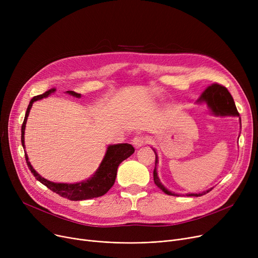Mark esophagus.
<instances>
[{"mask_svg":"<svg viewBox=\"0 0 258 258\" xmlns=\"http://www.w3.org/2000/svg\"><path fill=\"white\" fill-rule=\"evenodd\" d=\"M145 142H146V139L143 136H136L132 140L133 145L136 148H140L141 146H143L145 144Z\"/></svg>","mask_w":258,"mask_h":258,"instance_id":"esophagus-1","label":"esophagus"}]
</instances>
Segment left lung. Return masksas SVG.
Instances as JSON below:
<instances>
[{
    "instance_id": "left-lung-1",
    "label": "left lung",
    "mask_w": 258,
    "mask_h": 258,
    "mask_svg": "<svg viewBox=\"0 0 258 258\" xmlns=\"http://www.w3.org/2000/svg\"><path fill=\"white\" fill-rule=\"evenodd\" d=\"M199 103L205 102L207 103V105L210 107V110L212 111L213 114L215 115H228V116H239L237 108L235 106L234 100L231 96V94L229 93V91L227 90V88H225L224 86H221L219 84H213L211 86H209L204 92L202 93V95L200 96V98L198 99ZM241 125V123H240ZM155 154L156 151L154 150ZM157 164H158V156L156 154V162H155V169H154V181L155 184L161 189L162 191L165 192L168 196H178L177 194L169 191L166 187L163 186L160 182V179L158 177L157 173ZM212 188L208 189L206 191H203L201 194H188L186 195L187 197H201L204 196L206 194H208Z\"/></svg>"
}]
</instances>
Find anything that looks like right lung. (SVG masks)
Listing matches in <instances>:
<instances>
[{
    "label": "right lung",
    "mask_w": 258,
    "mask_h": 258,
    "mask_svg": "<svg viewBox=\"0 0 258 258\" xmlns=\"http://www.w3.org/2000/svg\"><path fill=\"white\" fill-rule=\"evenodd\" d=\"M55 89H51L44 94L37 95V96H34L30 102L28 107H27L25 119L22 125V145L25 148V127H26V122L27 119H28L29 112L31 110V106L34 101L40 100L43 98L48 97L50 94L54 93ZM66 93L72 95L74 97L80 98L81 94H78L74 91H67ZM135 152V148L128 144V143H120V144H114V145H108L107 150L105 153V156L101 162V164L99 165L98 169L96 170L91 178H89L86 181L75 183V184H67V183H54L51 181L46 180L43 178L42 175H39L35 169L32 167L30 164L28 156L25 154L26 162L27 165H28V168L30 171L33 173L35 179L39 181L45 186H47L50 190L53 192H55L59 195L62 198L69 199L71 201H83V200H89L93 198H98L103 195H105L108 190H110L111 187L114 185L115 180H116V175H117V169L119 164L122 161H124L127 159L130 156H132Z\"/></svg>",
    "instance_id": "right-lung-1"
}]
</instances>
